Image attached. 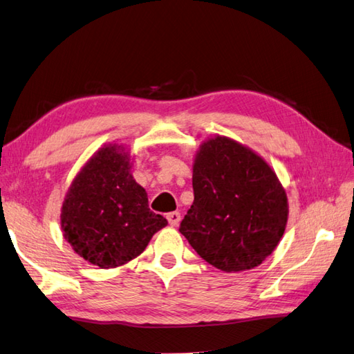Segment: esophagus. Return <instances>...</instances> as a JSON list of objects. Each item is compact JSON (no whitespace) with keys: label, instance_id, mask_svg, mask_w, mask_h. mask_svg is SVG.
Masks as SVG:
<instances>
[{"label":"esophagus","instance_id":"esophagus-1","mask_svg":"<svg viewBox=\"0 0 354 354\" xmlns=\"http://www.w3.org/2000/svg\"><path fill=\"white\" fill-rule=\"evenodd\" d=\"M167 220H169V225H170V226H178L179 221H180V214H179L178 211L169 212V214H167Z\"/></svg>","mask_w":354,"mask_h":354}]
</instances>
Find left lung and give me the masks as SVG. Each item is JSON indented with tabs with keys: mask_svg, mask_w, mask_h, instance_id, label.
I'll return each mask as SVG.
<instances>
[{
	"mask_svg": "<svg viewBox=\"0 0 354 354\" xmlns=\"http://www.w3.org/2000/svg\"><path fill=\"white\" fill-rule=\"evenodd\" d=\"M193 192L179 232L208 264L226 273L250 270L277 248L288 199L273 169L249 147L223 136L202 143Z\"/></svg>",
	"mask_w": 354,
	"mask_h": 354,
	"instance_id": "8db88e82",
	"label": "left lung"
}]
</instances>
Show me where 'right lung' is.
I'll use <instances>...</instances> for the list:
<instances>
[{
	"label": "right lung",
	"instance_id": "right-lung-1",
	"mask_svg": "<svg viewBox=\"0 0 354 354\" xmlns=\"http://www.w3.org/2000/svg\"><path fill=\"white\" fill-rule=\"evenodd\" d=\"M119 145L101 147L72 180L62 207L64 238L81 258L114 268L137 258L167 220L147 205Z\"/></svg>",
	"mask_w": 354,
	"mask_h": 354
}]
</instances>
